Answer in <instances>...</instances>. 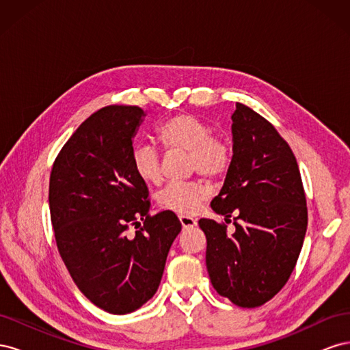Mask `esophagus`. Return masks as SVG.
<instances>
[{
  "label": "esophagus",
  "mask_w": 350,
  "mask_h": 350,
  "mask_svg": "<svg viewBox=\"0 0 350 350\" xmlns=\"http://www.w3.org/2000/svg\"><path fill=\"white\" fill-rule=\"evenodd\" d=\"M179 221H181L184 229L194 228L197 225V220L194 217H189V216H179Z\"/></svg>",
  "instance_id": "34e87169"
}]
</instances>
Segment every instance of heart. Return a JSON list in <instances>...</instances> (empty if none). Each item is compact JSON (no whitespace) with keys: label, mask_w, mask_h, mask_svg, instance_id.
<instances>
[{"label":"heart","mask_w":350,"mask_h":350,"mask_svg":"<svg viewBox=\"0 0 350 350\" xmlns=\"http://www.w3.org/2000/svg\"><path fill=\"white\" fill-rule=\"evenodd\" d=\"M156 137L166 150L188 152L189 172H200L210 179L225 176L232 163V150L225 137L211 133L210 126L197 116L179 113L167 118L156 129ZM134 174L144 184L162 181L161 154L150 144H135L131 150ZM210 185L194 179L167 184L157 196L163 208L179 215H193L210 197Z\"/></svg>","instance_id":"b5f03b06"}]
</instances>
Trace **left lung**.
I'll use <instances>...</instances> for the list:
<instances>
[{
	"instance_id": "8db88e82",
	"label": "left lung",
	"mask_w": 350,
	"mask_h": 350,
	"mask_svg": "<svg viewBox=\"0 0 350 350\" xmlns=\"http://www.w3.org/2000/svg\"><path fill=\"white\" fill-rule=\"evenodd\" d=\"M234 156L211 208L226 225L200 219L207 238L206 266L216 292L242 308L270 301L291 278L304 243L308 210L289 144L260 113L237 103Z\"/></svg>"
}]
</instances>
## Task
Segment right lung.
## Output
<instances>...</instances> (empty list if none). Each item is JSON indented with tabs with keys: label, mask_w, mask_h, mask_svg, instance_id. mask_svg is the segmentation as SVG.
<instances>
[{
	"label": "right lung",
	"mask_w": 350,
	"mask_h": 350,
	"mask_svg": "<svg viewBox=\"0 0 350 350\" xmlns=\"http://www.w3.org/2000/svg\"><path fill=\"white\" fill-rule=\"evenodd\" d=\"M144 115L126 105L92 113L49 178L51 221L70 276L90 302L118 315L156 293L183 228L171 210L149 215V189L133 171V139Z\"/></svg>",
	"instance_id": "1"
}]
</instances>
